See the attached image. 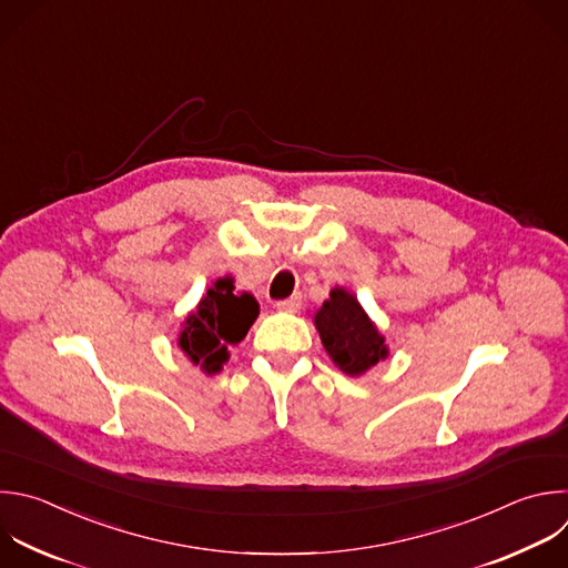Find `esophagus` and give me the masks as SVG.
I'll use <instances>...</instances> for the list:
<instances>
[{
  "label": "esophagus",
  "mask_w": 568,
  "mask_h": 568,
  "mask_svg": "<svg viewBox=\"0 0 568 568\" xmlns=\"http://www.w3.org/2000/svg\"><path fill=\"white\" fill-rule=\"evenodd\" d=\"M301 303H303V298H301L298 294H294V296H290V298H285V301H278V303H276V310L294 314V312L301 310Z\"/></svg>",
  "instance_id": "obj_1"
}]
</instances>
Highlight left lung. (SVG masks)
<instances>
[{
	"label": "left lung",
	"instance_id": "left-lung-1",
	"mask_svg": "<svg viewBox=\"0 0 568 568\" xmlns=\"http://www.w3.org/2000/svg\"><path fill=\"white\" fill-rule=\"evenodd\" d=\"M314 325L332 363L349 376L367 372L388 356L386 338L363 312L356 296L343 287L329 292V298L314 314Z\"/></svg>",
	"mask_w": 568,
	"mask_h": 568
}]
</instances>
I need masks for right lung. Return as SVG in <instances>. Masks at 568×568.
I'll list each match as a JSON object with an SVG mask.
<instances>
[{
    "mask_svg": "<svg viewBox=\"0 0 568 568\" xmlns=\"http://www.w3.org/2000/svg\"><path fill=\"white\" fill-rule=\"evenodd\" d=\"M256 316V298L247 292L239 294L232 276L219 278L196 310L184 318L178 345L203 372L216 374L230 358L227 345L241 343Z\"/></svg>",
    "mask_w": 568,
    "mask_h": 568,
    "instance_id": "1",
    "label": "right lung"
}]
</instances>
